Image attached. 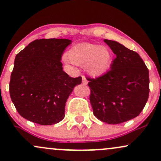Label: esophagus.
<instances>
[{"label": "esophagus", "mask_w": 161, "mask_h": 161, "mask_svg": "<svg viewBox=\"0 0 161 161\" xmlns=\"http://www.w3.org/2000/svg\"><path fill=\"white\" fill-rule=\"evenodd\" d=\"M82 84L83 85H87V84H88V80H87L86 77H85V75H82Z\"/></svg>", "instance_id": "esophagus-1"}]
</instances>
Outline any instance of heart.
I'll use <instances>...</instances> for the list:
<instances>
[{
  "label": "heart",
  "mask_w": 161,
  "mask_h": 161,
  "mask_svg": "<svg viewBox=\"0 0 161 161\" xmlns=\"http://www.w3.org/2000/svg\"><path fill=\"white\" fill-rule=\"evenodd\" d=\"M112 58V53L107 47L94 44L81 43L69 50L65 61H71L77 65L86 64L88 73L94 76H98L109 69Z\"/></svg>",
  "instance_id": "heart-1"
}]
</instances>
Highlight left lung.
Here are the masks:
<instances>
[{
  "label": "left lung",
  "mask_w": 161,
  "mask_h": 161,
  "mask_svg": "<svg viewBox=\"0 0 161 161\" xmlns=\"http://www.w3.org/2000/svg\"><path fill=\"white\" fill-rule=\"evenodd\" d=\"M116 58L110 69L88 78L93 114L108 124H119L139 115L148 99L149 71L141 57L119 42L104 39Z\"/></svg>",
  "instance_id": "left-lung-1"
}]
</instances>
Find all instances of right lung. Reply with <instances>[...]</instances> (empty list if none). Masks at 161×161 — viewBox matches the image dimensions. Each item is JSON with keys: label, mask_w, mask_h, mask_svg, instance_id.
I'll return each instance as SVG.
<instances>
[{"label": "right lung", "mask_w": 161, "mask_h": 161, "mask_svg": "<svg viewBox=\"0 0 161 161\" xmlns=\"http://www.w3.org/2000/svg\"><path fill=\"white\" fill-rule=\"evenodd\" d=\"M71 41L37 39L16 54L10 81V95L18 113L40 125H53L65 116V105L82 77L63 70L64 50Z\"/></svg>", "instance_id": "add662e5"}]
</instances>
